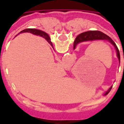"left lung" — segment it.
I'll return each mask as SVG.
<instances>
[{
    "label": "left lung",
    "instance_id": "left-lung-1",
    "mask_svg": "<svg viewBox=\"0 0 124 124\" xmlns=\"http://www.w3.org/2000/svg\"><path fill=\"white\" fill-rule=\"evenodd\" d=\"M95 40H106L108 41L109 43L112 44L113 46H114L115 49L116 50V54H117V57L119 62L120 63V51L117 48L116 44L114 41L112 40V39L109 36L106 35V34L101 32L100 31H87L85 32H83L77 36V37L76 38L74 42V49L76 48V47L77 46V44L82 42H88V41H95ZM112 86L108 89V90L106 92L108 93L109 92V90L112 89Z\"/></svg>",
    "mask_w": 124,
    "mask_h": 124
}]
</instances>
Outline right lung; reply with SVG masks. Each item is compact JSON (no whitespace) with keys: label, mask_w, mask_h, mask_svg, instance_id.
I'll list each match as a JSON object with an SVG mask.
<instances>
[{"label":"right lung","mask_w":124,"mask_h":124,"mask_svg":"<svg viewBox=\"0 0 124 124\" xmlns=\"http://www.w3.org/2000/svg\"><path fill=\"white\" fill-rule=\"evenodd\" d=\"M24 32H30L33 34H36V35H40L41 36H42V37H44V38H45L52 46H53L52 43V42L50 41V36H49V35L47 33L44 32H42V31H40V30H38V29H34V28H27V29H24V30H23V31H21L20 33Z\"/></svg>","instance_id":"right-lung-1"}]
</instances>
